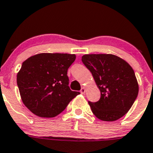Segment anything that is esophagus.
Returning <instances> with one entry per match:
<instances>
[{"mask_svg": "<svg viewBox=\"0 0 153 153\" xmlns=\"http://www.w3.org/2000/svg\"><path fill=\"white\" fill-rule=\"evenodd\" d=\"M85 91H86V88H85V87H83V88H81V91H80V92H81L82 94H84L85 93Z\"/></svg>", "mask_w": 153, "mask_h": 153, "instance_id": "esophagus-1", "label": "esophagus"}]
</instances>
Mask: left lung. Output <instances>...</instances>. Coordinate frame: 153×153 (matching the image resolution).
I'll use <instances>...</instances> for the list:
<instances>
[{
	"label": "left lung",
	"mask_w": 153,
	"mask_h": 153,
	"mask_svg": "<svg viewBox=\"0 0 153 153\" xmlns=\"http://www.w3.org/2000/svg\"><path fill=\"white\" fill-rule=\"evenodd\" d=\"M81 61L91 71L100 91L97 102L88 101L93 113L105 122L124 116L136 100L139 91L131 65L112 54H86Z\"/></svg>",
	"instance_id": "obj_1"
}]
</instances>
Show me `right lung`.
Segmentation results:
<instances>
[{"label": "right lung", "mask_w": 153, "mask_h": 153, "mask_svg": "<svg viewBox=\"0 0 153 153\" xmlns=\"http://www.w3.org/2000/svg\"><path fill=\"white\" fill-rule=\"evenodd\" d=\"M75 58V54L40 53L22 62L17 85L22 102L32 113L53 118L80 94L70 89L67 75Z\"/></svg>", "instance_id": "add662e5"}]
</instances>
